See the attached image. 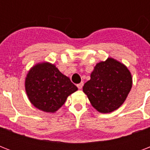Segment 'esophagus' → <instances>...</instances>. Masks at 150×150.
<instances>
[{
  "label": "esophagus",
  "instance_id": "1",
  "mask_svg": "<svg viewBox=\"0 0 150 150\" xmlns=\"http://www.w3.org/2000/svg\"><path fill=\"white\" fill-rule=\"evenodd\" d=\"M83 84H84V83H83V82H81V83H79V84H78L77 85V87L78 88H79V89H81L82 88V86H83Z\"/></svg>",
  "mask_w": 150,
  "mask_h": 150
}]
</instances>
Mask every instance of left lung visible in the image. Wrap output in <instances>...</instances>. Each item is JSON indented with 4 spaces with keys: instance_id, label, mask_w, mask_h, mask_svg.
I'll return each instance as SVG.
<instances>
[{
    "instance_id": "left-lung-1",
    "label": "left lung",
    "mask_w": 150,
    "mask_h": 150,
    "mask_svg": "<svg viewBox=\"0 0 150 150\" xmlns=\"http://www.w3.org/2000/svg\"><path fill=\"white\" fill-rule=\"evenodd\" d=\"M132 86V78L128 68L109 57L96 64L90 80L82 90L92 106L100 113H110L125 101Z\"/></svg>"
}]
</instances>
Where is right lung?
<instances>
[{
  "instance_id": "right-lung-1",
  "label": "right lung",
  "mask_w": 150,
  "mask_h": 150,
  "mask_svg": "<svg viewBox=\"0 0 150 150\" xmlns=\"http://www.w3.org/2000/svg\"><path fill=\"white\" fill-rule=\"evenodd\" d=\"M25 92L34 107L47 113L56 112L78 88L54 64L39 63L29 71Z\"/></svg>"
}]
</instances>
